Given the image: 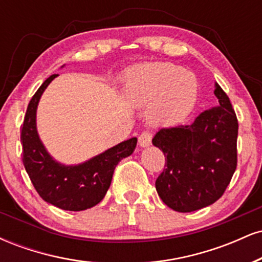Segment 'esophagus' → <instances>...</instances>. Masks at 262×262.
<instances>
[{"label":"esophagus","instance_id":"obj_1","mask_svg":"<svg viewBox=\"0 0 262 262\" xmlns=\"http://www.w3.org/2000/svg\"><path fill=\"white\" fill-rule=\"evenodd\" d=\"M151 138L152 134L150 133V132H143V133L139 135V145L143 146V148L149 146L150 144H151Z\"/></svg>","mask_w":262,"mask_h":262}]
</instances>
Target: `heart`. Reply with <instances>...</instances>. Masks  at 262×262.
Segmentation results:
<instances>
[{"label": "heart", "mask_w": 262, "mask_h": 262, "mask_svg": "<svg viewBox=\"0 0 262 262\" xmlns=\"http://www.w3.org/2000/svg\"><path fill=\"white\" fill-rule=\"evenodd\" d=\"M125 93L137 106L149 103L146 116L152 124L171 125L193 110L198 80L193 73L170 62L144 64L128 73Z\"/></svg>", "instance_id": "1"}]
</instances>
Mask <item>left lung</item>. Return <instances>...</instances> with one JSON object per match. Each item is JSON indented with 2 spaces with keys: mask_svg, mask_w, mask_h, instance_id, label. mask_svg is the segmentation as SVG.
<instances>
[{
  "mask_svg": "<svg viewBox=\"0 0 262 262\" xmlns=\"http://www.w3.org/2000/svg\"><path fill=\"white\" fill-rule=\"evenodd\" d=\"M214 95L218 107L204 111L192 124L162 128L152 138L166 160V169L156 179V191L176 212H193L214 203L236 169V114L218 83Z\"/></svg>",
  "mask_w": 262,
  "mask_h": 262,
  "instance_id": "8db88e82",
  "label": "left lung"
}]
</instances>
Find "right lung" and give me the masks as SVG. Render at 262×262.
<instances>
[{
  "label": "right lung",
  "mask_w": 262,
  "mask_h": 262,
  "mask_svg": "<svg viewBox=\"0 0 262 262\" xmlns=\"http://www.w3.org/2000/svg\"><path fill=\"white\" fill-rule=\"evenodd\" d=\"M52 75L44 81L29 102L20 132L23 165L35 191L45 202L64 210H85L96 206L106 196L114 169L122 159L132 155L137 138L122 141L118 145L79 165L55 161L47 151L37 132V107L52 81Z\"/></svg>",
  "instance_id": "add662e5"
}]
</instances>
